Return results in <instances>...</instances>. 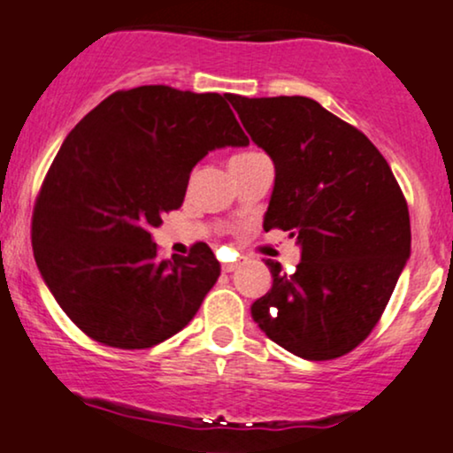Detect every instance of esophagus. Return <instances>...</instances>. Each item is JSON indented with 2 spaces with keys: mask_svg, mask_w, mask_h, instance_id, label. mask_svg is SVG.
<instances>
[{
  "mask_svg": "<svg viewBox=\"0 0 453 453\" xmlns=\"http://www.w3.org/2000/svg\"><path fill=\"white\" fill-rule=\"evenodd\" d=\"M238 266H241L238 262H230V264H223L221 270H223V273H234V270H236Z\"/></svg>",
  "mask_w": 453,
  "mask_h": 453,
  "instance_id": "34e87169",
  "label": "esophagus"
}]
</instances>
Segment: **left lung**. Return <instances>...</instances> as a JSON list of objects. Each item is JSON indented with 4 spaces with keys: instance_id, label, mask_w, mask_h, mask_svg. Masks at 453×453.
<instances>
[{
    "instance_id": "obj_1",
    "label": "left lung",
    "mask_w": 453,
    "mask_h": 453,
    "mask_svg": "<svg viewBox=\"0 0 453 453\" xmlns=\"http://www.w3.org/2000/svg\"><path fill=\"white\" fill-rule=\"evenodd\" d=\"M274 164L264 227L296 238L294 274L251 304L270 341L304 360L341 357L371 334L411 256V223L388 161L360 129L303 96L232 97Z\"/></svg>"
}]
</instances>
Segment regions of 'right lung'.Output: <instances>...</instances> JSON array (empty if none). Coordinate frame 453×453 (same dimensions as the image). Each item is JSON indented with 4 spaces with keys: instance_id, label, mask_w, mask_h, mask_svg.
<instances>
[{
    "instance_id": "add662e5",
    "label": "right lung",
    "mask_w": 453,
    "mask_h": 453,
    "mask_svg": "<svg viewBox=\"0 0 453 453\" xmlns=\"http://www.w3.org/2000/svg\"><path fill=\"white\" fill-rule=\"evenodd\" d=\"M226 93L144 85L117 91L67 134L34 209L46 288L104 345L147 349L194 319L221 268L209 244L159 259L153 227L180 209L211 150L247 147Z\"/></svg>"
}]
</instances>
